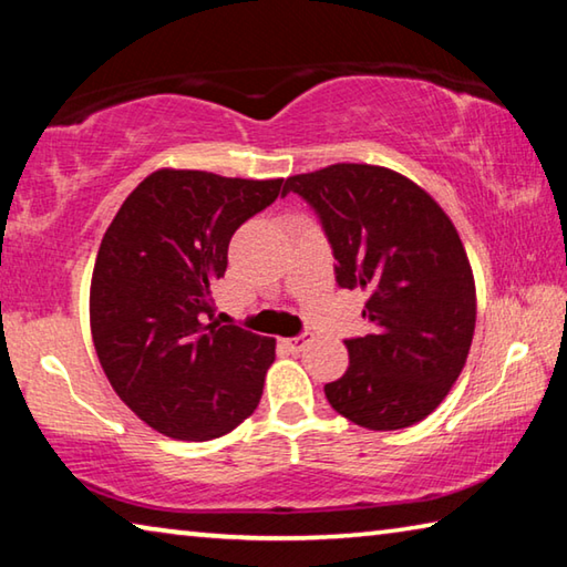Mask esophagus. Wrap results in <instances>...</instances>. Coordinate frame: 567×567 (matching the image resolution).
<instances>
[{
  "label": "esophagus",
  "instance_id": "obj_1",
  "mask_svg": "<svg viewBox=\"0 0 567 567\" xmlns=\"http://www.w3.org/2000/svg\"><path fill=\"white\" fill-rule=\"evenodd\" d=\"M310 342H312V332H302V334H297V338L285 340V348L290 352H302Z\"/></svg>",
  "mask_w": 567,
  "mask_h": 567
}]
</instances>
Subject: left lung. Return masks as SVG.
<instances>
[{"label": "left lung", "mask_w": 567, "mask_h": 567, "mask_svg": "<svg viewBox=\"0 0 567 567\" xmlns=\"http://www.w3.org/2000/svg\"><path fill=\"white\" fill-rule=\"evenodd\" d=\"M320 215L338 285L368 292L370 334L344 340L350 368L324 385L330 405L368 430L425 420L465 368L475 277L453 219L395 169L340 162L287 177Z\"/></svg>", "instance_id": "8db88e82"}]
</instances>
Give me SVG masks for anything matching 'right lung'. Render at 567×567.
Returning <instances> with one entry per match:
<instances>
[{
  "label": "right lung",
  "instance_id": "right-lung-1",
  "mask_svg": "<svg viewBox=\"0 0 567 567\" xmlns=\"http://www.w3.org/2000/svg\"><path fill=\"white\" fill-rule=\"evenodd\" d=\"M282 189V179L162 167L104 233L90 287L94 350L112 390L157 433L223 437L260 402L275 338L203 320L235 229Z\"/></svg>",
  "mask_w": 567,
  "mask_h": 567
}]
</instances>
